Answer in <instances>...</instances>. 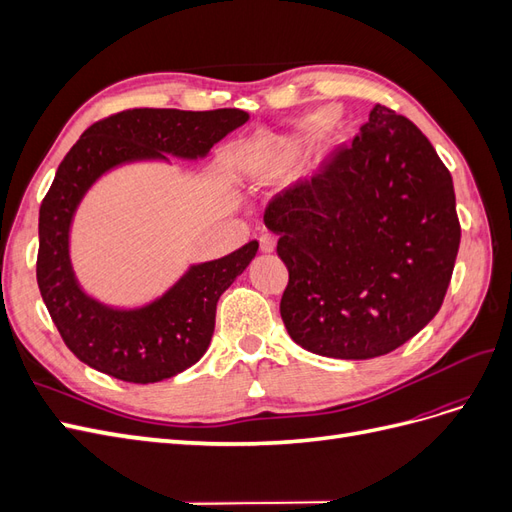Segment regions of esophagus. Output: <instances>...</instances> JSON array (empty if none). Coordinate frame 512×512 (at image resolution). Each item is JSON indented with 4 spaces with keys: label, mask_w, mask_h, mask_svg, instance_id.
Returning <instances> with one entry per match:
<instances>
[{
    "label": "esophagus",
    "mask_w": 512,
    "mask_h": 512,
    "mask_svg": "<svg viewBox=\"0 0 512 512\" xmlns=\"http://www.w3.org/2000/svg\"><path fill=\"white\" fill-rule=\"evenodd\" d=\"M258 241H260V250H262V252H273V250H275L277 237L273 235V232H269V230H262Z\"/></svg>",
    "instance_id": "1"
}]
</instances>
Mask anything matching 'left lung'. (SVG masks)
Wrapping results in <instances>:
<instances>
[{"label":"left lung","mask_w":512,"mask_h":512,"mask_svg":"<svg viewBox=\"0 0 512 512\" xmlns=\"http://www.w3.org/2000/svg\"><path fill=\"white\" fill-rule=\"evenodd\" d=\"M265 224L288 267V335L356 361L404 346L438 314L461 239L451 173L427 136L382 104L350 145L273 196Z\"/></svg>","instance_id":"left-lung-1"}]
</instances>
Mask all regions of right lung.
Segmentation results:
<instances>
[{"instance_id":"obj_1","label":"right lung","mask_w":512,"mask_h":512,"mask_svg":"<svg viewBox=\"0 0 512 512\" xmlns=\"http://www.w3.org/2000/svg\"><path fill=\"white\" fill-rule=\"evenodd\" d=\"M247 121L239 108L179 111L130 108L89 126L61 160L40 205L36 277L64 344L85 365L123 382L173 378L200 361L211 344L215 307L258 252L245 243L224 258L194 265L164 297L141 309H113L76 284L70 265V222L94 181L134 160L203 158Z\"/></svg>"}]
</instances>
